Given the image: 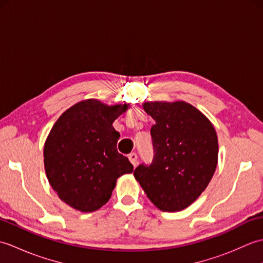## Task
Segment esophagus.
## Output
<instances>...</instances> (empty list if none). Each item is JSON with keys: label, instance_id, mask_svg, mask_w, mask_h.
I'll use <instances>...</instances> for the list:
<instances>
[{"label": "esophagus", "instance_id": "obj_1", "mask_svg": "<svg viewBox=\"0 0 263 263\" xmlns=\"http://www.w3.org/2000/svg\"><path fill=\"white\" fill-rule=\"evenodd\" d=\"M128 159H130L131 164L135 167L138 165V156L136 153H131L130 155H128Z\"/></svg>", "mask_w": 263, "mask_h": 263}]
</instances>
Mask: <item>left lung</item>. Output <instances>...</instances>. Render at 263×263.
I'll return each instance as SVG.
<instances>
[{
    "instance_id": "left-lung-1",
    "label": "left lung",
    "mask_w": 263,
    "mask_h": 263,
    "mask_svg": "<svg viewBox=\"0 0 263 263\" xmlns=\"http://www.w3.org/2000/svg\"><path fill=\"white\" fill-rule=\"evenodd\" d=\"M155 120L153 163L138 166L133 175L149 200L161 211H181L191 205L215 174L218 138L212 123L183 100L144 102Z\"/></svg>"
}]
</instances>
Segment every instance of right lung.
<instances>
[{
  "label": "right lung",
  "mask_w": 263,
  "mask_h": 263,
  "mask_svg": "<svg viewBox=\"0 0 263 263\" xmlns=\"http://www.w3.org/2000/svg\"><path fill=\"white\" fill-rule=\"evenodd\" d=\"M128 104L106 105L85 99L71 106L55 122L44 144L47 180L71 208L92 212L107 203L117 178L133 165L116 149L120 133L113 122Z\"/></svg>",
  "instance_id": "right-lung-1"
}]
</instances>
